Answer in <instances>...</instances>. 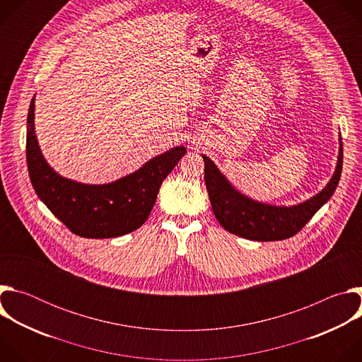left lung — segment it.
<instances>
[{
    "mask_svg": "<svg viewBox=\"0 0 362 362\" xmlns=\"http://www.w3.org/2000/svg\"><path fill=\"white\" fill-rule=\"evenodd\" d=\"M204 183L208 189L214 214L218 222L230 233L245 239L269 242L282 240L296 235L335 192L342 172V141L335 173L327 187L309 200L296 206H271L255 202L235 190L215 163L206 158Z\"/></svg>",
    "mask_w": 362,
    "mask_h": 362,
    "instance_id": "obj_1",
    "label": "left lung"
}]
</instances>
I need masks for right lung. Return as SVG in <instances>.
Here are the masks:
<instances>
[{"label":"right lung","mask_w":362,"mask_h":362,"mask_svg":"<svg viewBox=\"0 0 362 362\" xmlns=\"http://www.w3.org/2000/svg\"><path fill=\"white\" fill-rule=\"evenodd\" d=\"M25 148L30 180L38 197L73 233L90 239L117 238L139 229L153 209L162 182L186 154V147L179 146L113 183H77L57 175L42 158L34 133V98Z\"/></svg>","instance_id":"right-lung-1"}]
</instances>
